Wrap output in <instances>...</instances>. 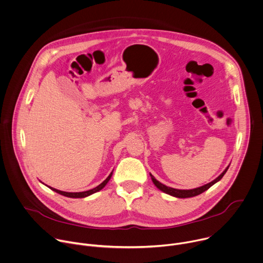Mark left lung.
Listing matches in <instances>:
<instances>
[{"mask_svg": "<svg viewBox=\"0 0 263 263\" xmlns=\"http://www.w3.org/2000/svg\"><path fill=\"white\" fill-rule=\"evenodd\" d=\"M228 168H229V165L225 168V170L220 174V176H219L217 179H215V180L212 181L211 183H209V184H206V185H203V186H201V187L195 188V189H191V190H180V189H174V188H171V187H167V186L163 185L162 183H160L159 181H157V180L155 179V177L152 176L151 173H149V176H151V179H152L154 185H155L159 190H161L162 192H164V193H166V194H168V195H171V196H173V197H178V198H189V197H194V196H197V195L203 193L204 191H206L208 189H210L213 185H215L216 183H218V182L224 177V174L226 173V171L228 170Z\"/></svg>", "mask_w": 263, "mask_h": 263, "instance_id": "left-lung-1", "label": "left lung"}]
</instances>
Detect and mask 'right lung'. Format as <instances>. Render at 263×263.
<instances>
[{"instance_id": "obj_1", "label": "right lung", "mask_w": 263, "mask_h": 263, "mask_svg": "<svg viewBox=\"0 0 263 263\" xmlns=\"http://www.w3.org/2000/svg\"><path fill=\"white\" fill-rule=\"evenodd\" d=\"M112 172H114V171L110 172V174L106 178V180H104L99 186H97L96 188L91 189V190H89V191H84V192H65V191H61V190L54 189V188L49 187V186H48V188L51 189L52 191H54V192H57V193L63 195V196H66V197H70V198H84V197H87V196H90V195H92V194H94V193L99 192L100 190H102V189L106 186V184L109 182L110 178L112 177ZM46 186H47V185H46Z\"/></svg>"}]
</instances>
